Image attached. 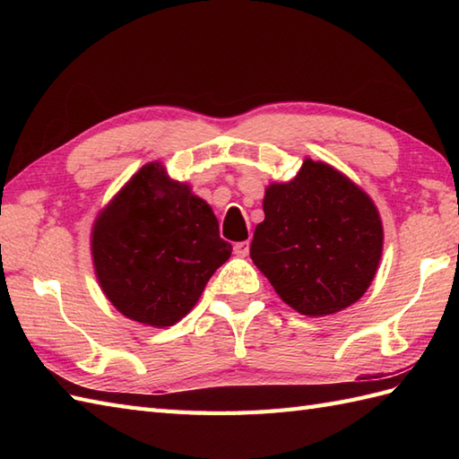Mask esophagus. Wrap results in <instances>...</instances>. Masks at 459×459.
<instances>
[{
	"mask_svg": "<svg viewBox=\"0 0 459 459\" xmlns=\"http://www.w3.org/2000/svg\"><path fill=\"white\" fill-rule=\"evenodd\" d=\"M248 252H250V242H248V240L237 242V245H235V255H237V256L245 258V256H248Z\"/></svg>",
	"mask_w": 459,
	"mask_h": 459,
	"instance_id": "esophagus-1",
	"label": "esophagus"
}]
</instances>
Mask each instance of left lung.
<instances>
[{
	"mask_svg": "<svg viewBox=\"0 0 459 459\" xmlns=\"http://www.w3.org/2000/svg\"><path fill=\"white\" fill-rule=\"evenodd\" d=\"M250 258L276 294L304 316H329L365 294L383 255V224L368 195L324 161L306 160L270 185Z\"/></svg>",
	"mask_w": 459,
	"mask_h": 459,
	"instance_id": "8db88e82",
	"label": "left lung"
}]
</instances>
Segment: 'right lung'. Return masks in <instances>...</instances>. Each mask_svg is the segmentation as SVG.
Listing matches in <instances>:
<instances>
[{"instance_id":"obj_1","label":"right lung","mask_w":459,"mask_h":459,"mask_svg":"<svg viewBox=\"0 0 459 459\" xmlns=\"http://www.w3.org/2000/svg\"><path fill=\"white\" fill-rule=\"evenodd\" d=\"M214 212L189 185L148 163L124 185L92 229V258L114 307L140 324L168 327L197 304L230 258Z\"/></svg>"}]
</instances>
